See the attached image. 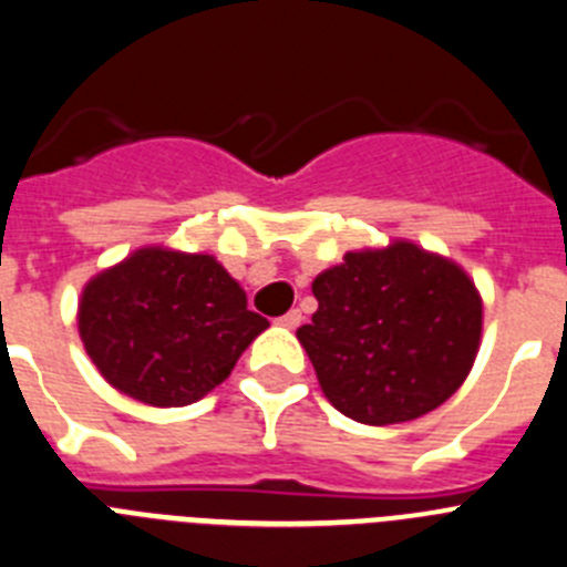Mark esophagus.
I'll return each instance as SVG.
<instances>
[{
  "instance_id": "obj_1",
  "label": "esophagus",
  "mask_w": 567,
  "mask_h": 567,
  "mask_svg": "<svg viewBox=\"0 0 567 567\" xmlns=\"http://www.w3.org/2000/svg\"><path fill=\"white\" fill-rule=\"evenodd\" d=\"M279 324L282 327H288V330H296V327L301 324V310H288V313L282 316V319H279Z\"/></svg>"
}]
</instances>
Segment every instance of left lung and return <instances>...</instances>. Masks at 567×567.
<instances>
[{
  "label": "left lung",
  "instance_id": "obj_1",
  "mask_svg": "<svg viewBox=\"0 0 567 567\" xmlns=\"http://www.w3.org/2000/svg\"><path fill=\"white\" fill-rule=\"evenodd\" d=\"M319 310L296 330L327 400L363 425L439 409L470 374L481 296L467 274L414 243L349 251L313 282Z\"/></svg>",
  "mask_w": 567,
  "mask_h": 567
}]
</instances>
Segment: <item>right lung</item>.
I'll return each mask as SVG.
<instances>
[{
	"instance_id": "right-lung-1",
	"label": "right lung",
	"mask_w": 567,
	"mask_h": 567,
	"mask_svg": "<svg viewBox=\"0 0 567 567\" xmlns=\"http://www.w3.org/2000/svg\"><path fill=\"white\" fill-rule=\"evenodd\" d=\"M268 319L209 254L140 248L83 288L78 330L123 394L176 409L224 383Z\"/></svg>"
}]
</instances>
